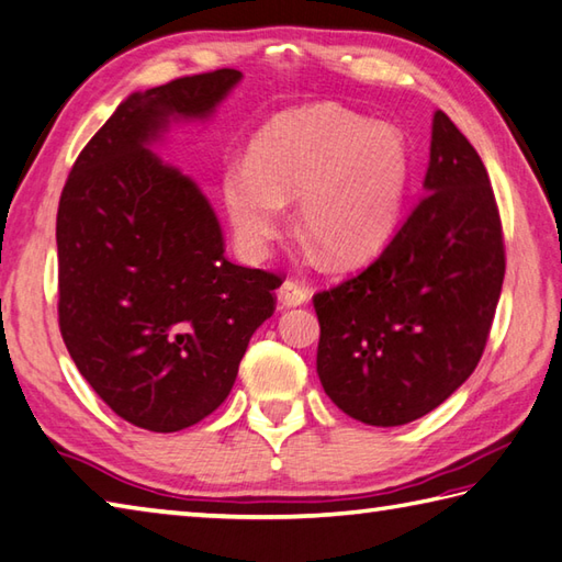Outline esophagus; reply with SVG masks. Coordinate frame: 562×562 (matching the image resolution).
I'll list each match as a JSON object with an SVG mask.
<instances>
[{
    "mask_svg": "<svg viewBox=\"0 0 562 562\" xmlns=\"http://www.w3.org/2000/svg\"><path fill=\"white\" fill-rule=\"evenodd\" d=\"M278 300L282 306H302L308 300V290L296 280H284L278 290Z\"/></svg>",
    "mask_w": 562,
    "mask_h": 562,
    "instance_id": "1",
    "label": "esophagus"
}]
</instances>
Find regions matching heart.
<instances>
[{
	"instance_id": "obj_1",
	"label": "heart",
	"mask_w": 562,
	"mask_h": 562,
	"mask_svg": "<svg viewBox=\"0 0 562 562\" xmlns=\"http://www.w3.org/2000/svg\"><path fill=\"white\" fill-rule=\"evenodd\" d=\"M413 151L391 123L316 103L280 113L260 130L248 159L222 173V200L246 256L266 254L294 198V222L330 266H357L398 229Z\"/></svg>"
}]
</instances>
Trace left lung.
<instances>
[{"instance_id": "8db88e82", "label": "left lung", "mask_w": 562, "mask_h": 562, "mask_svg": "<svg viewBox=\"0 0 562 562\" xmlns=\"http://www.w3.org/2000/svg\"><path fill=\"white\" fill-rule=\"evenodd\" d=\"M423 188L379 258L314 296L321 386L364 425H405L445 403L479 364L503 292L491 178L441 111Z\"/></svg>"}]
</instances>
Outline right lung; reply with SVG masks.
I'll return each instance as SVG.
<instances>
[{"instance_id": "add662e5", "label": "right lung", "mask_w": 562, "mask_h": 562, "mask_svg": "<svg viewBox=\"0 0 562 562\" xmlns=\"http://www.w3.org/2000/svg\"><path fill=\"white\" fill-rule=\"evenodd\" d=\"M217 69L135 91L71 166L57 210L59 330L111 411L178 432L229 396L282 280L224 256L217 214L154 145L205 123L241 81Z\"/></svg>"}]
</instances>
